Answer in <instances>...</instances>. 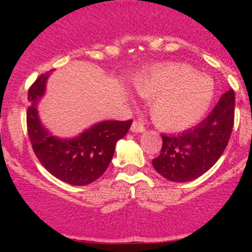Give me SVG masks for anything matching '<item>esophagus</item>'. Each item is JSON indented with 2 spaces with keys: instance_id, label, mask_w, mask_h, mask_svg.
Masks as SVG:
<instances>
[{
  "instance_id": "obj_1",
  "label": "esophagus",
  "mask_w": 252,
  "mask_h": 252,
  "mask_svg": "<svg viewBox=\"0 0 252 252\" xmlns=\"http://www.w3.org/2000/svg\"><path fill=\"white\" fill-rule=\"evenodd\" d=\"M131 131L133 133H144L145 131V126L144 124H141L140 122H133V124H131Z\"/></svg>"
}]
</instances>
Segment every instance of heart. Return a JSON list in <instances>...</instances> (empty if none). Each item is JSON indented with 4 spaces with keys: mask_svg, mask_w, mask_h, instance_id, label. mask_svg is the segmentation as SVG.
Returning a JSON list of instances; mask_svg holds the SVG:
<instances>
[{
    "mask_svg": "<svg viewBox=\"0 0 252 252\" xmlns=\"http://www.w3.org/2000/svg\"><path fill=\"white\" fill-rule=\"evenodd\" d=\"M142 97L151 100L150 113L158 128L180 131L196 124L215 100L216 84L194 67L169 63L152 68L136 84Z\"/></svg>",
    "mask_w": 252,
    "mask_h": 252,
    "instance_id": "heart-1",
    "label": "heart"
}]
</instances>
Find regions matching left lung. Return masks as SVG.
<instances>
[{
    "label": "left lung",
    "instance_id": "1",
    "mask_svg": "<svg viewBox=\"0 0 252 252\" xmlns=\"http://www.w3.org/2000/svg\"><path fill=\"white\" fill-rule=\"evenodd\" d=\"M235 95L230 89L197 126L179 135H162V149L152 159L162 177L185 183L202 175L222 156L234 126Z\"/></svg>",
    "mask_w": 252,
    "mask_h": 252
}]
</instances>
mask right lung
Listing matches in <instances>:
<instances>
[{"mask_svg": "<svg viewBox=\"0 0 252 252\" xmlns=\"http://www.w3.org/2000/svg\"><path fill=\"white\" fill-rule=\"evenodd\" d=\"M48 73L41 74L28 91V135L40 163L53 177L72 185H86L101 177L113 157L116 144L131 126L129 121H105L74 139H58L41 126L36 105L46 88Z\"/></svg>", "mask_w": 252, "mask_h": 252, "instance_id": "obj_1", "label": "right lung"}]
</instances>
